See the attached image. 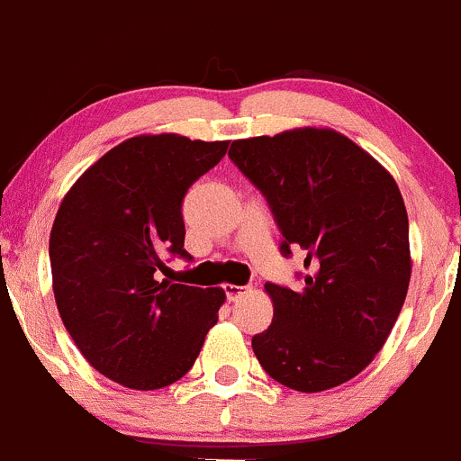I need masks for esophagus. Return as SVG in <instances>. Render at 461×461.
Masks as SVG:
<instances>
[{
	"label": "esophagus",
	"instance_id": "34e87169",
	"mask_svg": "<svg viewBox=\"0 0 461 461\" xmlns=\"http://www.w3.org/2000/svg\"><path fill=\"white\" fill-rule=\"evenodd\" d=\"M222 289H225L227 300H231V303H234V300H239L243 294H247V287H243V285L225 283V285H222Z\"/></svg>",
	"mask_w": 461,
	"mask_h": 461
}]
</instances>
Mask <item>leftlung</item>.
<instances>
[{"instance_id":"1","label":"left lung","mask_w":461,"mask_h":461,"mask_svg":"<svg viewBox=\"0 0 461 461\" xmlns=\"http://www.w3.org/2000/svg\"><path fill=\"white\" fill-rule=\"evenodd\" d=\"M230 158L267 198L280 251H307L300 292L265 285L274 320L251 338L260 366L303 393L345 384L384 347L409 289V216L397 183L327 128L240 139Z\"/></svg>"}]
</instances>
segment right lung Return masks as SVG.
<instances>
[{
    "mask_svg": "<svg viewBox=\"0 0 461 461\" xmlns=\"http://www.w3.org/2000/svg\"><path fill=\"white\" fill-rule=\"evenodd\" d=\"M230 141L141 134L105 152L70 187L50 231L52 292L64 327L101 375L137 391L192 369L225 303L221 287L158 280L190 258L183 198Z\"/></svg>",
    "mask_w": 461,
    "mask_h": 461,
    "instance_id": "right-lung-1",
    "label": "right lung"
}]
</instances>
